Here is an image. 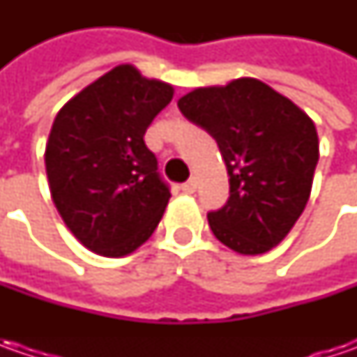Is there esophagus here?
<instances>
[{
	"label": "esophagus",
	"instance_id": "34e87169",
	"mask_svg": "<svg viewBox=\"0 0 357 357\" xmlns=\"http://www.w3.org/2000/svg\"><path fill=\"white\" fill-rule=\"evenodd\" d=\"M183 190H185L186 195H192V192L197 190V178H190V181H186L185 185H183Z\"/></svg>",
	"mask_w": 357,
	"mask_h": 357
}]
</instances>
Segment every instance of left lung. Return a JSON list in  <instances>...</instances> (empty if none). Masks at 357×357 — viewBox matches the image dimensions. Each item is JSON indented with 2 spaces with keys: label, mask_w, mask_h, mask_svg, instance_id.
Here are the masks:
<instances>
[{
  "label": "left lung",
  "mask_w": 357,
  "mask_h": 357,
  "mask_svg": "<svg viewBox=\"0 0 357 357\" xmlns=\"http://www.w3.org/2000/svg\"><path fill=\"white\" fill-rule=\"evenodd\" d=\"M178 109L216 141L230 176L228 202L208 213L214 236L246 256L278 246L312 192L320 157L314 121L252 77L192 89Z\"/></svg>",
  "instance_id": "left-lung-1"
}]
</instances>
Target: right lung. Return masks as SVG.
<instances>
[{"label":"right lung","mask_w":357,"mask_h":357,"mask_svg":"<svg viewBox=\"0 0 357 357\" xmlns=\"http://www.w3.org/2000/svg\"><path fill=\"white\" fill-rule=\"evenodd\" d=\"M172 85L117 65L63 105L45 144L51 199L91 252L121 258L151 238L171 199L144 132Z\"/></svg>","instance_id":"right-lung-1"}]
</instances>
